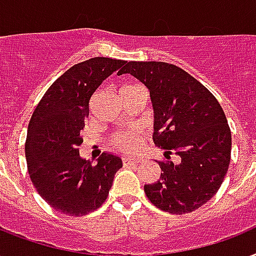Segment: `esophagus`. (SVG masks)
I'll return each mask as SVG.
<instances>
[{
	"mask_svg": "<svg viewBox=\"0 0 256 256\" xmlns=\"http://www.w3.org/2000/svg\"><path fill=\"white\" fill-rule=\"evenodd\" d=\"M134 162H138V159H136V158H122V163L124 164H132Z\"/></svg>",
	"mask_w": 256,
	"mask_h": 256,
	"instance_id": "1",
	"label": "esophagus"
}]
</instances>
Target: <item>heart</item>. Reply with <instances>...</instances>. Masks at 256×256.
Segmentation results:
<instances>
[{
    "label": "heart",
    "instance_id": "1",
    "mask_svg": "<svg viewBox=\"0 0 256 256\" xmlns=\"http://www.w3.org/2000/svg\"><path fill=\"white\" fill-rule=\"evenodd\" d=\"M130 88H134V86H124L122 90H126V89ZM136 144H138V138H136V134H134V132L118 134L112 138V146H114V148H118V150H124V152H130V150H134Z\"/></svg>",
    "mask_w": 256,
    "mask_h": 256
}]
</instances>
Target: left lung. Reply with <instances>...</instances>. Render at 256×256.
Masks as SVG:
<instances>
[{
	"mask_svg": "<svg viewBox=\"0 0 256 256\" xmlns=\"http://www.w3.org/2000/svg\"><path fill=\"white\" fill-rule=\"evenodd\" d=\"M130 73L146 85L154 108L156 146L174 150L179 163L159 162L160 179L146 184L150 203L166 212L188 214L206 204L224 180L231 159V130L212 93L176 65L130 61Z\"/></svg>",
	"mask_w": 256,
	"mask_h": 256,
	"instance_id": "obj_1",
	"label": "left lung"
}]
</instances>
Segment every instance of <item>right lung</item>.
<instances>
[{
	"label": "right lung",
	"instance_id": "right-lung-1",
	"mask_svg": "<svg viewBox=\"0 0 256 256\" xmlns=\"http://www.w3.org/2000/svg\"><path fill=\"white\" fill-rule=\"evenodd\" d=\"M124 64L94 57L73 65L50 85L32 114L25 142L28 171L41 198L58 212L82 216L98 208L122 167V158L110 152H102L93 166L81 158L78 146L90 97Z\"/></svg>",
	"mask_w": 256,
	"mask_h": 256
}]
</instances>
